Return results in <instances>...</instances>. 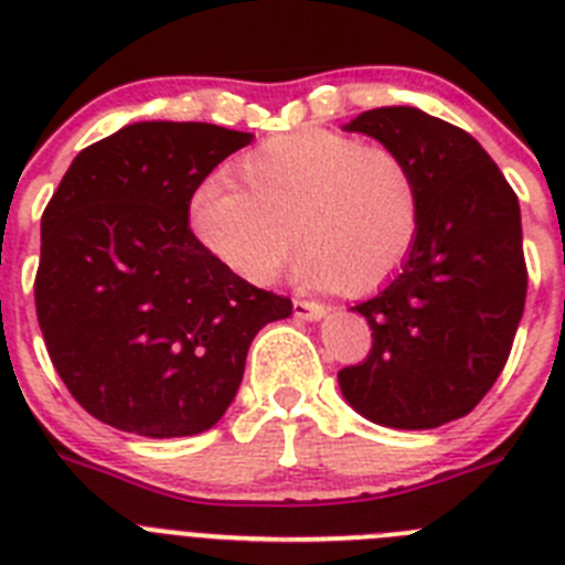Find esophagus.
I'll return each mask as SVG.
<instances>
[{"label": "esophagus", "mask_w": 565, "mask_h": 565, "mask_svg": "<svg viewBox=\"0 0 565 565\" xmlns=\"http://www.w3.org/2000/svg\"><path fill=\"white\" fill-rule=\"evenodd\" d=\"M328 308L319 306V302H311V299H294V317L306 319V322H319L326 317Z\"/></svg>", "instance_id": "1"}]
</instances>
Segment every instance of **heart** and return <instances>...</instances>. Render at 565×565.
Here are the masks:
<instances>
[{
  "label": "heart",
  "mask_w": 565,
  "mask_h": 565,
  "mask_svg": "<svg viewBox=\"0 0 565 565\" xmlns=\"http://www.w3.org/2000/svg\"><path fill=\"white\" fill-rule=\"evenodd\" d=\"M237 172L246 193L203 183L189 217L206 252L254 286L277 277L297 239L306 248L299 274L311 286L371 291L416 243V172L391 147L297 129L252 149Z\"/></svg>",
  "instance_id": "heart-1"
}]
</instances>
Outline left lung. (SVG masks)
Segmentation results:
<instances>
[{
  "mask_svg": "<svg viewBox=\"0 0 565 565\" xmlns=\"http://www.w3.org/2000/svg\"><path fill=\"white\" fill-rule=\"evenodd\" d=\"M344 129L411 163L422 221L396 277L351 308L373 348L339 387L367 422L433 430L467 416L512 351L526 302L518 194L472 135L416 107L367 109Z\"/></svg>",
  "mask_w": 565,
  "mask_h": 565,
  "instance_id": "obj_1",
  "label": "left lung"
}]
</instances>
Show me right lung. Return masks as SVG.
I'll list each match as a JSON object with an SVG mask.
<instances>
[{
    "label": "right lung",
    "mask_w": 565,
    "mask_h": 565,
    "mask_svg": "<svg viewBox=\"0 0 565 565\" xmlns=\"http://www.w3.org/2000/svg\"><path fill=\"white\" fill-rule=\"evenodd\" d=\"M252 132L138 121L82 149L42 214L36 317L67 391L89 416L147 438L221 422L259 328L291 299L206 252L189 203Z\"/></svg>",
    "instance_id": "1"
}]
</instances>
